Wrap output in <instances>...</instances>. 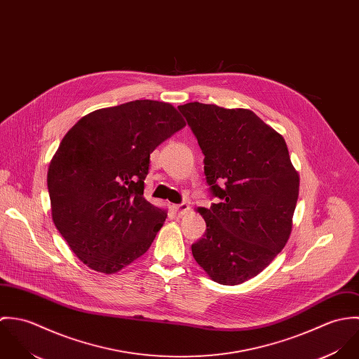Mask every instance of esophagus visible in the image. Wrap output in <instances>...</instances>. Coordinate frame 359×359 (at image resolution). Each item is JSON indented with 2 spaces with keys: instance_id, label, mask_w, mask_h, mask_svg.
<instances>
[{
  "instance_id": "34e87169",
  "label": "esophagus",
  "mask_w": 359,
  "mask_h": 359,
  "mask_svg": "<svg viewBox=\"0 0 359 359\" xmlns=\"http://www.w3.org/2000/svg\"><path fill=\"white\" fill-rule=\"evenodd\" d=\"M174 210H175L180 215H182V214H185V212H188V211H189V205H187V203L174 205Z\"/></svg>"
}]
</instances>
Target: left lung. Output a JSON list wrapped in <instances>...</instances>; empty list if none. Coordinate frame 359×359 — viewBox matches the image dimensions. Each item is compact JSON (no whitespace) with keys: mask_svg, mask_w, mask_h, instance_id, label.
I'll return each mask as SVG.
<instances>
[{"mask_svg":"<svg viewBox=\"0 0 359 359\" xmlns=\"http://www.w3.org/2000/svg\"><path fill=\"white\" fill-rule=\"evenodd\" d=\"M205 154L215 203L199 208L203 238L192 255L221 285L258 275L285 248L299 198V174L286 142L248 109L191 102L178 106Z\"/></svg>","mask_w":359,"mask_h":359,"instance_id":"8db88e82","label":"left lung"}]
</instances>
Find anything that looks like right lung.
<instances>
[{"label":"right lung","mask_w":359,"mask_h":359,"mask_svg":"<svg viewBox=\"0 0 359 359\" xmlns=\"http://www.w3.org/2000/svg\"><path fill=\"white\" fill-rule=\"evenodd\" d=\"M185 127L170 103L95 110L63 137L48 168L52 219L73 253L113 273L145 255L167 212L144 198L151 154Z\"/></svg>","instance_id":"obj_1"}]
</instances>
